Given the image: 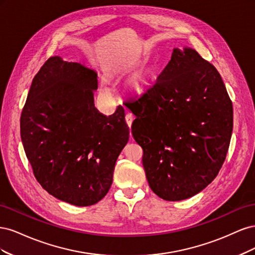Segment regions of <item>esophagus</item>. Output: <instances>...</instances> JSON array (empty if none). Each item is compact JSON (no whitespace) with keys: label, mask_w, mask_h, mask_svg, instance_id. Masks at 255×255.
Returning <instances> with one entry per match:
<instances>
[{"label":"esophagus","mask_w":255,"mask_h":255,"mask_svg":"<svg viewBox=\"0 0 255 255\" xmlns=\"http://www.w3.org/2000/svg\"><path fill=\"white\" fill-rule=\"evenodd\" d=\"M133 120H134V117L130 114H128L127 116H126V121H127V125L128 126V128H129V129H130V127H132V122H133ZM130 138H132V135H130Z\"/></svg>","instance_id":"esophagus-1"}]
</instances>
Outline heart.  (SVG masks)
I'll list each match as a JSON object with an SVG mask.
<instances>
[{
    "mask_svg": "<svg viewBox=\"0 0 255 255\" xmlns=\"http://www.w3.org/2000/svg\"><path fill=\"white\" fill-rule=\"evenodd\" d=\"M149 84V73L146 70H141L135 73L132 78L128 81V88L134 95H140L146 89ZM104 94H109L107 88H102Z\"/></svg>",
    "mask_w": 255,
    "mask_h": 255,
    "instance_id": "heart-1",
    "label": "heart"
}]
</instances>
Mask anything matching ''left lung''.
<instances>
[{
	"label": "left lung",
	"instance_id": "8db88e82",
	"mask_svg": "<svg viewBox=\"0 0 255 255\" xmlns=\"http://www.w3.org/2000/svg\"><path fill=\"white\" fill-rule=\"evenodd\" d=\"M143 150L149 186L166 201L199 194L217 176L233 130V106L219 72L190 48L173 49L156 83L125 103Z\"/></svg>",
	"mask_w": 255,
	"mask_h": 255
}]
</instances>
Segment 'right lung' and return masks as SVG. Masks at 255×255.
Instances as JSON below:
<instances>
[{"mask_svg":"<svg viewBox=\"0 0 255 255\" xmlns=\"http://www.w3.org/2000/svg\"><path fill=\"white\" fill-rule=\"evenodd\" d=\"M97 76L80 63L50 57L33 79L20 119L36 180L53 197L76 206L106 196L128 141L123 107L109 117L95 107Z\"/></svg>","mask_w":255,"mask_h":255,"instance_id":"add662e5","label":"right lung"}]
</instances>
